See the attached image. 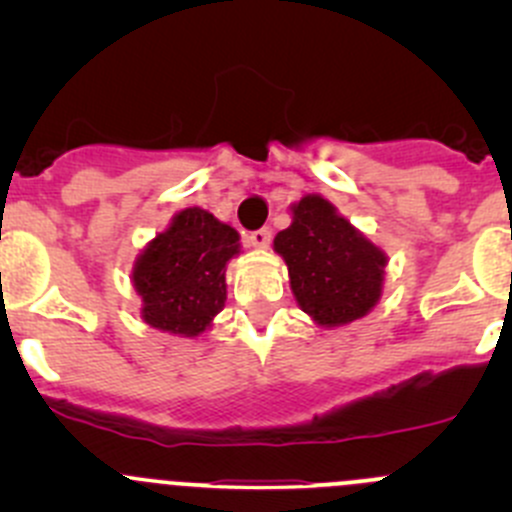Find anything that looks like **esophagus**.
Wrapping results in <instances>:
<instances>
[{
  "mask_svg": "<svg viewBox=\"0 0 512 512\" xmlns=\"http://www.w3.org/2000/svg\"><path fill=\"white\" fill-rule=\"evenodd\" d=\"M247 242H250L252 247H267L272 242V230L270 227H260V230L247 235Z\"/></svg>",
  "mask_w": 512,
  "mask_h": 512,
  "instance_id": "esophagus-1",
  "label": "esophagus"
}]
</instances>
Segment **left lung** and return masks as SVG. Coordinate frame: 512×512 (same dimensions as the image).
Listing matches in <instances>:
<instances>
[{
    "instance_id": "left-lung-1",
    "label": "left lung",
    "mask_w": 512,
    "mask_h": 512,
    "mask_svg": "<svg viewBox=\"0 0 512 512\" xmlns=\"http://www.w3.org/2000/svg\"><path fill=\"white\" fill-rule=\"evenodd\" d=\"M292 213V225L277 232L275 250L285 257L299 307L324 327L364 317L381 294L384 252L319 195L302 198Z\"/></svg>"
}]
</instances>
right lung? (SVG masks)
<instances>
[{
	"mask_svg": "<svg viewBox=\"0 0 512 512\" xmlns=\"http://www.w3.org/2000/svg\"><path fill=\"white\" fill-rule=\"evenodd\" d=\"M237 232L200 208L173 218L143 250L133 285L143 297V319L170 334L198 337L225 304V265L237 255Z\"/></svg>",
	"mask_w": 512,
	"mask_h": 512,
	"instance_id": "1",
	"label": "right lung"
}]
</instances>
